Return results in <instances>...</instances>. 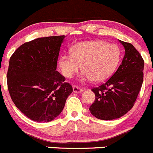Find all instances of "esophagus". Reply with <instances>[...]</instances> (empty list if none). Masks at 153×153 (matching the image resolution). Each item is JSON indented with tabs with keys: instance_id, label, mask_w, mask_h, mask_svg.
I'll return each instance as SVG.
<instances>
[{
	"instance_id": "1",
	"label": "esophagus",
	"mask_w": 153,
	"mask_h": 153,
	"mask_svg": "<svg viewBox=\"0 0 153 153\" xmlns=\"http://www.w3.org/2000/svg\"><path fill=\"white\" fill-rule=\"evenodd\" d=\"M73 91L74 93H79L82 91V88L77 85H74L73 86Z\"/></svg>"
}]
</instances>
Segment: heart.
<instances>
[{"label": "heart", "instance_id": "1", "mask_svg": "<svg viewBox=\"0 0 153 153\" xmlns=\"http://www.w3.org/2000/svg\"><path fill=\"white\" fill-rule=\"evenodd\" d=\"M71 54L61 55L59 67L62 74L71 77L82 65V77L94 82L108 78L116 68L121 58L117 45L102 40H87L75 44L71 49Z\"/></svg>", "mask_w": 153, "mask_h": 153}]
</instances>
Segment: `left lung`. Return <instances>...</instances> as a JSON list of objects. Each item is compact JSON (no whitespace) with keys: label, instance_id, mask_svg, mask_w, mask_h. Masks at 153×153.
Returning <instances> with one entry per match:
<instances>
[{"label":"left lung","instance_id":"8db88e82","mask_svg":"<svg viewBox=\"0 0 153 153\" xmlns=\"http://www.w3.org/2000/svg\"><path fill=\"white\" fill-rule=\"evenodd\" d=\"M120 42L125 48L121 65L105 83L91 89L95 100L89 110L93 116L102 120L119 119L130 111L142 86V56L131 43Z\"/></svg>","mask_w":153,"mask_h":153}]
</instances>
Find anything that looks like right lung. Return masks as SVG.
Returning a JSON list of instances; mask_svg holds the SVG:
<instances>
[{
	"label": "right lung",
	"instance_id": "obj_1",
	"mask_svg": "<svg viewBox=\"0 0 153 153\" xmlns=\"http://www.w3.org/2000/svg\"><path fill=\"white\" fill-rule=\"evenodd\" d=\"M65 36L40 37L26 42L9 59L7 86L15 106L30 119L48 122L63 110L73 91L56 69Z\"/></svg>",
	"mask_w": 153,
	"mask_h": 153
}]
</instances>
